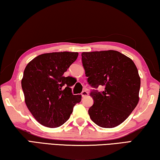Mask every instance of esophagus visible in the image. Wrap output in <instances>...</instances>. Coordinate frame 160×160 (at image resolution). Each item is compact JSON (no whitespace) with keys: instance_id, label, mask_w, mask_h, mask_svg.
I'll use <instances>...</instances> for the list:
<instances>
[{"instance_id":"1","label":"esophagus","mask_w":160,"mask_h":160,"mask_svg":"<svg viewBox=\"0 0 160 160\" xmlns=\"http://www.w3.org/2000/svg\"><path fill=\"white\" fill-rule=\"evenodd\" d=\"M88 92H87L86 90H83L82 92H81V95H82V97H86V96H88Z\"/></svg>"}]
</instances>
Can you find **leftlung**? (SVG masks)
Returning a JSON list of instances; mask_svg holds the SVG:
<instances>
[{"label":"left lung","mask_w":160,"mask_h":160,"mask_svg":"<svg viewBox=\"0 0 160 160\" xmlns=\"http://www.w3.org/2000/svg\"><path fill=\"white\" fill-rule=\"evenodd\" d=\"M88 82L94 89V104L88 110L90 118L102 128L120 125L128 117L139 100L140 78L131 58L116 51L82 53ZM99 86L102 92L96 90Z\"/></svg>","instance_id":"8db88e82"}]
</instances>
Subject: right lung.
<instances>
[{"label":"right lung","mask_w":160,"mask_h":160,"mask_svg":"<svg viewBox=\"0 0 160 160\" xmlns=\"http://www.w3.org/2000/svg\"><path fill=\"white\" fill-rule=\"evenodd\" d=\"M78 56V52L39 55L26 66L22 80L25 103L42 125L56 128L66 122L81 95H73L70 77L63 73Z\"/></svg>","instance_id":"obj_1"}]
</instances>
